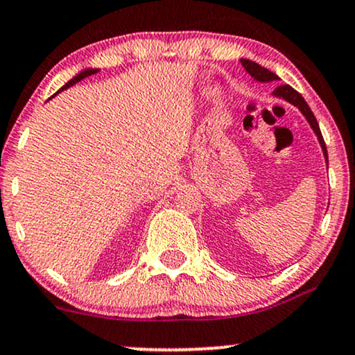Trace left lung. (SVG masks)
Returning a JSON list of instances; mask_svg holds the SVG:
<instances>
[{"instance_id":"left-lung-1","label":"left lung","mask_w":355,"mask_h":355,"mask_svg":"<svg viewBox=\"0 0 355 355\" xmlns=\"http://www.w3.org/2000/svg\"><path fill=\"white\" fill-rule=\"evenodd\" d=\"M240 63L243 64V68L250 73L252 76H254L255 80L259 81H274V80H279V76L275 75V73H272L270 70H267V68L260 67L259 63H255V61H250V60H240ZM274 95L275 96H280V98L291 101L292 105H295V107H299L300 112L304 113V116L307 118V121L311 123V126L313 128V132H315V135L319 137V141H320V146L322 150H324V155H325V162L329 164V157H327V146H325V141H324V137H322L320 133V128H319V123H317L315 116H313L312 110L309 108L307 101L302 98V95H300L299 92H295L294 88L291 87V85H279L274 89Z\"/></svg>"}]
</instances>
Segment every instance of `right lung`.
I'll use <instances>...</instances> for the list:
<instances>
[{
	"mask_svg": "<svg viewBox=\"0 0 355 355\" xmlns=\"http://www.w3.org/2000/svg\"><path fill=\"white\" fill-rule=\"evenodd\" d=\"M96 71H98V70H85V71H81V73H80V75H76V76H75V78H71V80H70V81H68V83H67V85H64V87H63V88H61V89H64V88H70V87H71V85L78 83V81H81V80H83V78H87V76H92V75H93V73H96Z\"/></svg>",
	"mask_w": 355,
	"mask_h": 355,
	"instance_id": "right-lung-1",
	"label": "right lung"
}]
</instances>
